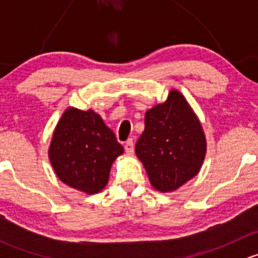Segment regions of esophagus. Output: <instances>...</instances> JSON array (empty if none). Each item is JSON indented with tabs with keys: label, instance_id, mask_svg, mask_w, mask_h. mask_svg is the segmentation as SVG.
Returning a JSON list of instances; mask_svg holds the SVG:
<instances>
[{
	"label": "esophagus",
	"instance_id": "obj_1",
	"mask_svg": "<svg viewBox=\"0 0 258 258\" xmlns=\"http://www.w3.org/2000/svg\"><path fill=\"white\" fill-rule=\"evenodd\" d=\"M134 150L135 147H134V141H132V139L127 140L126 144H124V151H126L128 155H132V153H134Z\"/></svg>",
	"mask_w": 258,
	"mask_h": 258
}]
</instances>
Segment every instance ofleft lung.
Masks as SVG:
<instances>
[{"instance_id":"left-lung-1","label":"left lung","mask_w":258,"mask_h":258,"mask_svg":"<svg viewBox=\"0 0 258 258\" xmlns=\"http://www.w3.org/2000/svg\"><path fill=\"white\" fill-rule=\"evenodd\" d=\"M206 148L200 119L183 95L171 90L166 102L146 112L136 155L151 184L160 192H172L199 173Z\"/></svg>"}]
</instances>
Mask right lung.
<instances>
[{
	"label": "right lung",
	"instance_id": "add662e5",
	"mask_svg": "<svg viewBox=\"0 0 258 258\" xmlns=\"http://www.w3.org/2000/svg\"><path fill=\"white\" fill-rule=\"evenodd\" d=\"M123 147L95 111L69 107L53 131L48 157L57 177L93 195L106 187L113 161Z\"/></svg>",
	"mask_w": 258,
	"mask_h": 258
}]
</instances>
